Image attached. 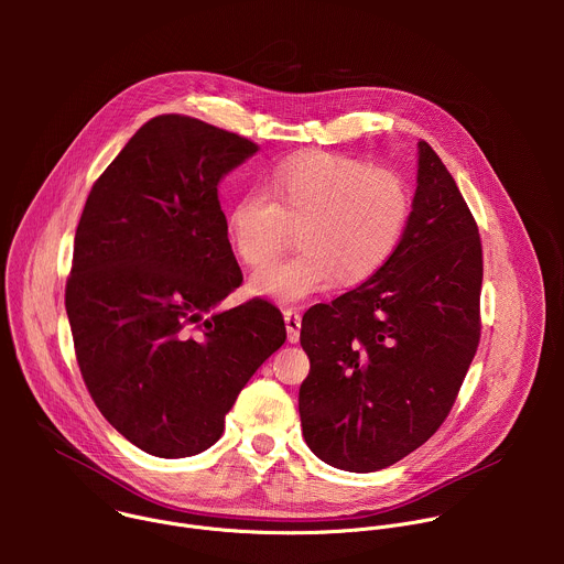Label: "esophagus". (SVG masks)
<instances>
[{
    "instance_id": "obj_1",
    "label": "esophagus",
    "mask_w": 564,
    "mask_h": 564,
    "mask_svg": "<svg viewBox=\"0 0 564 564\" xmlns=\"http://www.w3.org/2000/svg\"><path fill=\"white\" fill-rule=\"evenodd\" d=\"M283 318H285V328H288V341L296 344L299 335H301V314L296 307H288L283 310Z\"/></svg>"
}]
</instances>
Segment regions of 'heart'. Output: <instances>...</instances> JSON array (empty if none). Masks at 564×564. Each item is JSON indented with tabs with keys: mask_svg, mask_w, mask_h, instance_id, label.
Returning <instances> with one entry per match:
<instances>
[{
	"mask_svg": "<svg viewBox=\"0 0 564 564\" xmlns=\"http://www.w3.org/2000/svg\"><path fill=\"white\" fill-rule=\"evenodd\" d=\"M411 216V194L394 172L361 160L310 153L285 160L265 189L238 196L227 214L236 257L268 265L299 227L301 250L250 281L252 292L279 303H299L318 292L361 283L397 250Z\"/></svg>",
	"mask_w": 564,
	"mask_h": 564,
	"instance_id": "heart-1",
	"label": "heart"
}]
</instances>
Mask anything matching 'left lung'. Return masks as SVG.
<instances>
[{"label": "left lung", "instance_id": "left-lung-1", "mask_svg": "<svg viewBox=\"0 0 564 564\" xmlns=\"http://www.w3.org/2000/svg\"><path fill=\"white\" fill-rule=\"evenodd\" d=\"M481 270L477 223L422 140L413 212L388 263L301 321L299 415L318 459L370 473L435 435L477 352Z\"/></svg>", "mask_w": 564, "mask_h": 564}]
</instances>
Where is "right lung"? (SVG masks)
Wrapping results in <instances>:
<instances>
[{"mask_svg": "<svg viewBox=\"0 0 564 564\" xmlns=\"http://www.w3.org/2000/svg\"><path fill=\"white\" fill-rule=\"evenodd\" d=\"M259 144L165 113L144 122L94 183L73 240L64 305L75 359L105 420L140 451L189 457L285 344L281 310L240 283L220 178Z\"/></svg>", "mask_w": 564, "mask_h": 564, "instance_id": "obj_1", "label": "right lung"}]
</instances>
